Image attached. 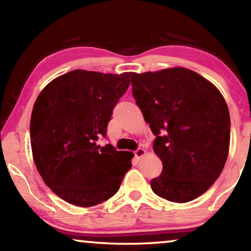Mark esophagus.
Masks as SVG:
<instances>
[{
  "label": "esophagus",
  "mask_w": 251,
  "mask_h": 251,
  "mask_svg": "<svg viewBox=\"0 0 251 251\" xmlns=\"http://www.w3.org/2000/svg\"><path fill=\"white\" fill-rule=\"evenodd\" d=\"M144 153H145V150H144V149H142V147H137L136 151H135V152H134L135 156H136V157H141V156H143V155H144Z\"/></svg>",
  "instance_id": "1"
}]
</instances>
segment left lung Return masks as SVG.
Returning a JSON list of instances; mask_svg holds the SVG:
<instances>
[{
	"label": "left lung",
	"instance_id": "1",
	"mask_svg": "<svg viewBox=\"0 0 251 251\" xmlns=\"http://www.w3.org/2000/svg\"><path fill=\"white\" fill-rule=\"evenodd\" d=\"M130 81L163 164L151 188L172 202L194 200L216 182L228 157L230 115L225 98L211 82L185 68L130 73Z\"/></svg>",
	"mask_w": 251,
	"mask_h": 251
}]
</instances>
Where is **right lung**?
<instances>
[{
	"mask_svg": "<svg viewBox=\"0 0 251 251\" xmlns=\"http://www.w3.org/2000/svg\"><path fill=\"white\" fill-rule=\"evenodd\" d=\"M129 75L74 70L47 85L35 100L33 160L46 184L68 203L88 208L108 200L132 168V152L97 145Z\"/></svg>",
	"mask_w": 251,
	"mask_h": 251,
	"instance_id": "obj_1",
	"label": "right lung"
}]
</instances>
